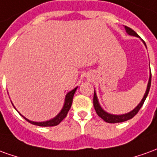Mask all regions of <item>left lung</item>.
<instances>
[{"label":"left lung","instance_id":"obj_1","mask_svg":"<svg viewBox=\"0 0 157 157\" xmlns=\"http://www.w3.org/2000/svg\"><path fill=\"white\" fill-rule=\"evenodd\" d=\"M125 30L128 34L130 35H133V36H136V37H139V35L138 34L134 31L132 29H130L129 27H127L125 26ZM144 45H145V43H144ZM151 75H150V79H149V83H148L147 85V89H146V92H145V94H144V97L142 99V101H140V103L139 104V105L135 107V108L132 111V112H128V113H127V114H123V115H112V114H109L107 112H105V111H103L102 108L99 105V102L98 100H97V97H96V94L95 93L94 94V98H93V104H94V110H95V112L97 113V115H98L101 118L104 120L105 122L109 123H122V122H125V121H128V120L131 119V118H133L136 114H137L139 111H140V109L142 107V105L144 104V101H145V99L147 97L148 94H149V91H150V88H151Z\"/></svg>","mask_w":157,"mask_h":157}]
</instances>
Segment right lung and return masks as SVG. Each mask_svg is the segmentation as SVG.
<instances>
[{"label": "right lung", "mask_w": 157, "mask_h": 157, "mask_svg": "<svg viewBox=\"0 0 157 157\" xmlns=\"http://www.w3.org/2000/svg\"><path fill=\"white\" fill-rule=\"evenodd\" d=\"M78 88V87H77ZM77 88H75L74 90H73L72 91H70L69 93H67V94L66 95V99H65V104L63 105V110L61 111V112L59 113L57 116L54 117L53 119L49 120V121H46V122H41V123H36V122H31L29 120H28L27 118H25L23 116V117L24 119L28 121L29 123H32L34 125H37V126H41V127H52V126H56L58 125L59 123H61L65 117L67 115V112L71 108V105H72V103H73V95H74V93L76 91Z\"/></svg>", "instance_id": "add662e5"}]
</instances>
